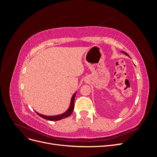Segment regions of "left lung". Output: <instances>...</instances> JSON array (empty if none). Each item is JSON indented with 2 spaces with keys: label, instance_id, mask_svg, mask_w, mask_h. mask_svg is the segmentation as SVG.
<instances>
[{
  "label": "left lung",
  "instance_id": "obj_1",
  "mask_svg": "<svg viewBox=\"0 0 157 157\" xmlns=\"http://www.w3.org/2000/svg\"><path fill=\"white\" fill-rule=\"evenodd\" d=\"M122 53H124V54H126V56H129V55H128L127 53H126V52H124V51H122Z\"/></svg>",
  "mask_w": 157,
  "mask_h": 157
}]
</instances>
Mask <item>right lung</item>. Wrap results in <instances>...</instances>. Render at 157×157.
Segmentation results:
<instances>
[{"mask_svg": "<svg viewBox=\"0 0 157 157\" xmlns=\"http://www.w3.org/2000/svg\"><path fill=\"white\" fill-rule=\"evenodd\" d=\"M75 95H76V92L73 94V96H72V98H71V104H70V106L69 108L68 109V110L65 112L64 113L61 114V115H56V116H45L43 115H41V114L39 113H36V114L39 116L41 117L42 118H44L46 120H48V121H59L61 119H63V118H67L68 117H69L71 114L73 113V111L74 109V106H75Z\"/></svg>", "mask_w": 157, "mask_h": 157, "instance_id": "right-lung-1", "label": "right lung"}]
</instances>
